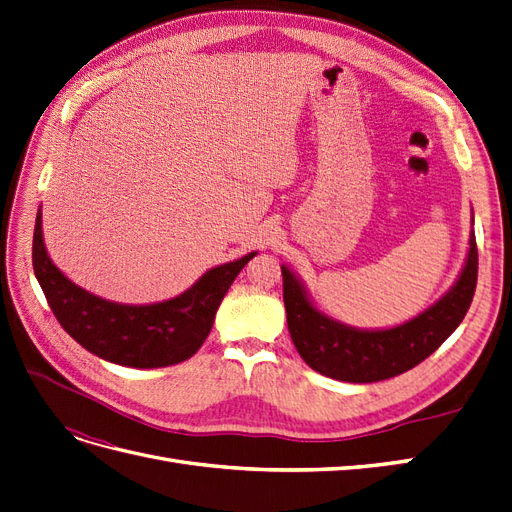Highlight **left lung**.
Returning <instances> with one entry per match:
<instances>
[{"mask_svg": "<svg viewBox=\"0 0 512 512\" xmlns=\"http://www.w3.org/2000/svg\"><path fill=\"white\" fill-rule=\"evenodd\" d=\"M284 305L288 331L301 359L322 376L342 382H378L404 374L436 352L468 314L478 277L474 230L457 284L421 316L386 331H359L339 324L309 303L299 280L286 267Z\"/></svg>", "mask_w": 512, "mask_h": 512, "instance_id": "8db88e82", "label": "left lung"}]
</instances>
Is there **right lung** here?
Returning <instances> with one entry per match:
<instances>
[{
    "mask_svg": "<svg viewBox=\"0 0 512 512\" xmlns=\"http://www.w3.org/2000/svg\"><path fill=\"white\" fill-rule=\"evenodd\" d=\"M254 256L256 252L207 271L177 299L156 305H119L72 284L53 265L44 250L40 211L32 247L34 273L64 331L100 359L138 369L190 359L207 339L230 284Z\"/></svg>",
    "mask_w": 512,
    "mask_h": 512,
    "instance_id": "right-lung-1",
    "label": "right lung"
}]
</instances>
